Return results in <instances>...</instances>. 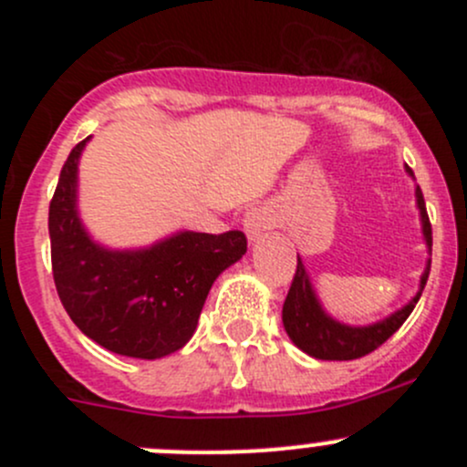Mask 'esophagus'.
<instances>
[{
  "label": "esophagus",
  "mask_w": 467,
  "mask_h": 467,
  "mask_svg": "<svg viewBox=\"0 0 467 467\" xmlns=\"http://www.w3.org/2000/svg\"><path fill=\"white\" fill-rule=\"evenodd\" d=\"M273 221H275V219H273L271 207L253 205L251 210L244 214V230H246L248 239H251V242H255V239L264 233V230L271 228Z\"/></svg>",
  "instance_id": "obj_1"
}]
</instances>
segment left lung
Instances as JSON below:
<instances>
[{"mask_svg": "<svg viewBox=\"0 0 467 467\" xmlns=\"http://www.w3.org/2000/svg\"><path fill=\"white\" fill-rule=\"evenodd\" d=\"M407 171L411 173V169L407 167ZM416 201L420 207V219H422V233H425L427 246L431 248V223L430 216H427L425 199H422L420 187H416ZM431 262H427L425 273L420 277V291L413 296V300L409 305H404L402 309H398L395 314H390L384 321L368 325V327H350V325L337 323L334 318H329L323 312L321 305H318L317 294H314L312 285H309L307 271H305V264L300 262L296 266L294 280H291L289 294H286L285 307H282V323H285L286 334H289L291 341L300 348L303 352H307L309 357H317V359L325 361H350L359 359V357L370 355L373 350H378L386 338L393 337L402 323L407 321L409 314L413 312L416 303L420 300L422 289L427 285V277H430Z\"/></svg>", "mask_w": 467, "mask_h": 467, "instance_id": "8db88e82", "label": "left lung"}]
</instances>
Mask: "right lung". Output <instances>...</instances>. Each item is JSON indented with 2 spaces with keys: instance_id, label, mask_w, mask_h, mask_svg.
<instances>
[{
  "instance_id": "add662e5",
  "label": "right lung",
  "mask_w": 467,
  "mask_h": 467,
  "mask_svg": "<svg viewBox=\"0 0 467 467\" xmlns=\"http://www.w3.org/2000/svg\"><path fill=\"white\" fill-rule=\"evenodd\" d=\"M78 142L49 203L51 271L77 327L106 350L160 359L181 350L199 325L212 282L246 253V234L178 233L144 251L97 246L77 214Z\"/></svg>"
}]
</instances>
